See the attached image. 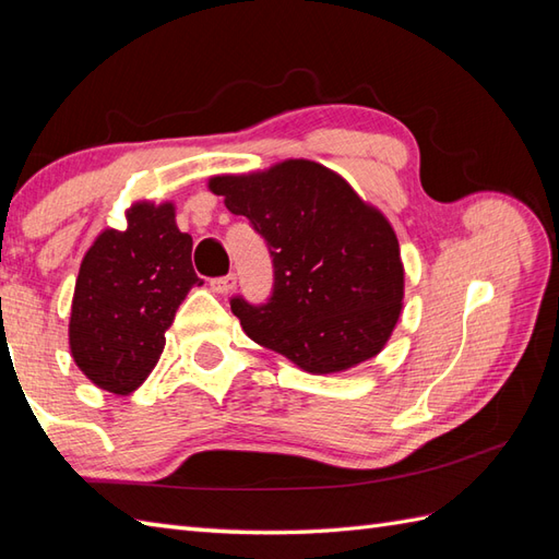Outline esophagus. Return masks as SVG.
<instances>
[{
  "label": "esophagus",
  "mask_w": 559,
  "mask_h": 559,
  "mask_svg": "<svg viewBox=\"0 0 559 559\" xmlns=\"http://www.w3.org/2000/svg\"><path fill=\"white\" fill-rule=\"evenodd\" d=\"M235 283H237V278H235V273H228V276H218V278H211V290L213 293H230L233 288H235Z\"/></svg>",
  "instance_id": "esophagus-1"
}]
</instances>
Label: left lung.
<instances>
[{"mask_svg":"<svg viewBox=\"0 0 559 559\" xmlns=\"http://www.w3.org/2000/svg\"><path fill=\"white\" fill-rule=\"evenodd\" d=\"M209 187L271 254L269 300L230 298L249 338L314 374L348 370L384 348L401 314L403 264L382 213L312 160L213 177Z\"/></svg>","mask_w":559,"mask_h":559,"instance_id":"1","label":"left lung"}]
</instances>
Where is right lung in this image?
I'll use <instances>...</instances> for the list:
<instances>
[{
    "instance_id": "obj_1",
    "label": "right lung",
    "mask_w": 559,
    "mask_h": 559,
    "mask_svg": "<svg viewBox=\"0 0 559 559\" xmlns=\"http://www.w3.org/2000/svg\"><path fill=\"white\" fill-rule=\"evenodd\" d=\"M201 283L173 204H136L127 230H105L81 261L69 322L81 372L112 394L134 391L158 362L177 307Z\"/></svg>"
}]
</instances>
